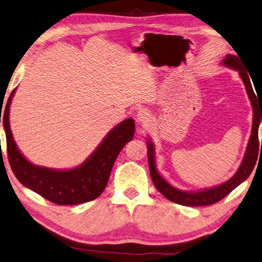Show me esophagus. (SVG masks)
Returning <instances> with one entry per match:
<instances>
[{"label":"esophagus","mask_w":262,"mask_h":262,"mask_svg":"<svg viewBox=\"0 0 262 262\" xmlns=\"http://www.w3.org/2000/svg\"><path fill=\"white\" fill-rule=\"evenodd\" d=\"M136 117H137V121L140 122V124H143V125H146L147 122L151 120V114L146 109L138 110Z\"/></svg>","instance_id":"1"}]
</instances>
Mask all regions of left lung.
I'll use <instances>...</instances> for the list:
<instances>
[{"instance_id":"left-lung-1","label":"left lung","mask_w":262,"mask_h":262,"mask_svg":"<svg viewBox=\"0 0 262 262\" xmlns=\"http://www.w3.org/2000/svg\"><path fill=\"white\" fill-rule=\"evenodd\" d=\"M223 64L229 67V68L238 70L241 78H242L243 83L247 89L249 99L251 101V104L253 107V125H252V133H251L250 141L247 147V152H245L244 159L242 161V165L238 168L236 173L227 181L226 183L222 184V185L204 189V191L200 192H184L181 189H177L170 184H168L165 179H163L160 173L158 172L156 168V159H155V146L153 143L150 141L147 142V159H148V168H150V173L152 182L155 184L157 189L160 192L163 196L170 200L171 202H175L182 206L186 207H202V206H210L220 200L224 199L226 195L236 188L241 183H243L247 179L250 173L252 172L253 168L255 166L258 159V152L260 151V142H259V125L262 122V107L259 102V96L257 97L254 91L252 89V84L250 81L249 74L245 71L242 66V61H241L236 55L227 54L226 58L224 59ZM261 114H260L259 112ZM261 150H262V141H261ZM261 152V151H260Z\"/></svg>"}]
</instances>
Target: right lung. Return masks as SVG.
<instances>
[{
	"instance_id": "1",
	"label": "right lung",
	"mask_w": 262,
	"mask_h": 262,
	"mask_svg": "<svg viewBox=\"0 0 262 262\" xmlns=\"http://www.w3.org/2000/svg\"><path fill=\"white\" fill-rule=\"evenodd\" d=\"M14 92L15 90L8 99L2 121L7 135L9 162L18 181L40 196L59 206H75L93 201L100 196L109 181L118 155L126 143L134 137V120L129 118L117 125L79 167L69 170H54L35 166L20 153L10 129L9 111ZM1 112L2 109L0 122Z\"/></svg>"
}]
</instances>
